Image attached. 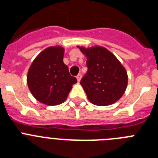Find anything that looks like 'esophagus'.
I'll return each instance as SVG.
<instances>
[{"mask_svg":"<svg viewBox=\"0 0 158 158\" xmlns=\"http://www.w3.org/2000/svg\"><path fill=\"white\" fill-rule=\"evenodd\" d=\"M81 74H78L77 76V81L78 82H80L81 81Z\"/></svg>","mask_w":158,"mask_h":158,"instance_id":"34e87169","label":"esophagus"}]
</instances>
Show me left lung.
<instances>
[{
	"instance_id": "left-lung-1",
	"label": "left lung",
	"mask_w": 158,
	"mask_h": 158,
	"mask_svg": "<svg viewBox=\"0 0 158 158\" xmlns=\"http://www.w3.org/2000/svg\"><path fill=\"white\" fill-rule=\"evenodd\" d=\"M77 47L87 58L89 69L81 85L89 101L98 106L111 105L118 101L127 87L125 67L105 47Z\"/></svg>"
}]
</instances>
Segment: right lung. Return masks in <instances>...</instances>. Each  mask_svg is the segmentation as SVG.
Masks as SVG:
<instances>
[{"label":"right lung","mask_w":158,"mask_h":158,"mask_svg":"<svg viewBox=\"0 0 158 158\" xmlns=\"http://www.w3.org/2000/svg\"><path fill=\"white\" fill-rule=\"evenodd\" d=\"M65 49L53 46L43 50L31 64L27 83L31 93L40 103L49 106L62 104L77 79L69 74L63 62Z\"/></svg>","instance_id":"right-lung-1"}]
</instances>
